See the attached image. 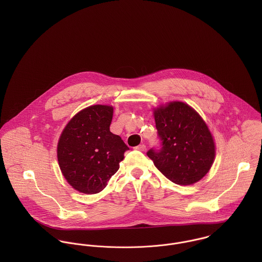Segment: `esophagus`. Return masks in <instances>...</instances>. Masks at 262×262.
Listing matches in <instances>:
<instances>
[{
	"label": "esophagus",
	"mask_w": 262,
	"mask_h": 262,
	"mask_svg": "<svg viewBox=\"0 0 262 262\" xmlns=\"http://www.w3.org/2000/svg\"><path fill=\"white\" fill-rule=\"evenodd\" d=\"M135 149L139 150V151H145V149H146V146H145L144 144H141V145L136 146V147H135Z\"/></svg>",
	"instance_id": "obj_1"
}]
</instances>
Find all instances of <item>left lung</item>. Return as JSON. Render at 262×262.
<instances>
[{
  "label": "left lung",
  "mask_w": 262,
  "mask_h": 262,
  "mask_svg": "<svg viewBox=\"0 0 262 262\" xmlns=\"http://www.w3.org/2000/svg\"><path fill=\"white\" fill-rule=\"evenodd\" d=\"M159 151L151 149L147 156L169 181L189 186L201 181L211 169L216 145L204 119L184 102L172 101L153 109Z\"/></svg>",
  "instance_id": "8db88e82"
}]
</instances>
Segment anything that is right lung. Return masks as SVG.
I'll return each instance as SVG.
<instances>
[{"mask_svg": "<svg viewBox=\"0 0 262 262\" xmlns=\"http://www.w3.org/2000/svg\"><path fill=\"white\" fill-rule=\"evenodd\" d=\"M114 107L93 105L69 121L57 143L58 165L75 190L93 194L107 187L129 149L110 131Z\"/></svg>", "mask_w": 262, "mask_h": 262, "instance_id": "1", "label": "right lung"}]
</instances>
